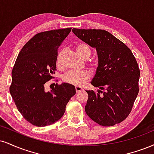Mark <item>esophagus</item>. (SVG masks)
<instances>
[{
	"label": "esophagus",
	"mask_w": 154,
	"mask_h": 154,
	"mask_svg": "<svg viewBox=\"0 0 154 154\" xmlns=\"http://www.w3.org/2000/svg\"><path fill=\"white\" fill-rule=\"evenodd\" d=\"M75 90L77 92H79L82 91L83 89L82 88H80V87H75Z\"/></svg>",
	"instance_id": "1"
}]
</instances>
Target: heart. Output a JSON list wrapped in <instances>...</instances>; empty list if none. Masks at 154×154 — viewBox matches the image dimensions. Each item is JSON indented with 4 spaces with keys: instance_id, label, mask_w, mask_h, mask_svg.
<instances>
[{
    "instance_id": "obj_1",
    "label": "heart",
    "mask_w": 154,
    "mask_h": 154,
    "mask_svg": "<svg viewBox=\"0 0 154 154\" xmlns=\"http://www.w3.org/2000/svg\"><path fill=\"white\" fill-rule=\"evenodd\" d=\"M76 51L79 56L82 59H88L91 54V49L87 44L79 43L76 46ZM57 66L58 67L62 66V52L59 53L57 57ZM89 66L92 70H96L97 68V63L96 62H90ZM91 77L90 72L83 71H69L64 74L62 77V80L66 84L74 85L77 87H82Z\"/></svg>"
}]
</instances>
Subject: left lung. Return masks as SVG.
Segmentation results:
<instances>
[{"instance_id": "8db88e82", "label": "left lung", "mask_w": 154, "mask_h": 154, "mask_svg": "<svg viewBox=\"0 0 154 154\" xmlns=\"http://www.w3.org/2000/svg\"><path fill=\"white\" fill-rule=\"evenodd\" d=\"M72 31L96 49L98 66L91 84L105 90L86 91L88 100L85 112L103 126L121 123L132 110L139 92L140 69L134 55L123 42L107 31L74 28Z\"/></svg>"}]
</instances>
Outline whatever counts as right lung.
<instances>
[{
	"label": "right lung",
	"instance_id": "1",
	"mask_svg": "<svg viewBox=\"0 0 154 154\" xmlns=\"http://www.w3.org/2000/svg\"><path fill=\"white\" fill-rule=\"evenodd\" d=\"M71 30L36 34L22 48L13 68L10 93L24 119L36 126H47L60 119L76 93L75 87L66 83L44 90V84L54 78L57 69L58 48Z\"/></svg>",
	"mask_w": 154,
	"mask_h": 154
}]
</instances>
